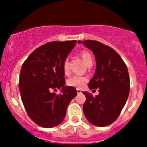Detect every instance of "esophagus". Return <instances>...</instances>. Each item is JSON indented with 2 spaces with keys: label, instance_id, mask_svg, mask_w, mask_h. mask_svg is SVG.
I'll return each mask as SVG.
<instances>
[{
  "label": "esophagus",
  "instance_id": "esophagus-1",
  "mask_svg": "<svg viewBox=\"0 0 147 147\" xmlns=\"http://www.w3.org/2000/svg\"><path fill=\"white\" fill-rule=\"evenodd\" d=\"M77 92H78V94H80V93H82V91H81L80 89H77Z\"/></svg>",
  "mask_w": 147,
  "mask_h": 147
}]
</instances>
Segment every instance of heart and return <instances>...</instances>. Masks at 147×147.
<instances>
[{"label": "heart", "instance_id": "b5f03b06", "mask_svg": "<svg viewBox=\"0 0 147 147\" xmlns=\"http://www.w3.org/2000/svg\"><path fill=\"white\" fill-rule=\"evenodd\" d=\"M80 55L82 58L84 60L86 65H88L90 62L92 61V57L91 54L89 53L88 51L86 50H83L80 53ZM63 72L65 75H67L69 72V63H68L67 59H65L63 62ZM88 81V78L85 76H82V75H74V76L71 77L70 78L67 80V84L68 86L74 87H78V88H81V87H84V84L87 82Z\"/></svg>", "mask_w": 147, "mask_h": 147}]
</instances>
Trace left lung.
<instances>
[{"mask_svg": "<svg viewBox=\"0 0 147 147\" xmlns=\"http://www.w3.org/2000/svg\"><path fill=\"white\" fill-rule=\"evenodd\" d=\"M82 44L92 51L96 60L95 73L88 87L90 90L99 88V94L95 97L83 92L86 97L83 112L91 124L106 127L117 119L128 98L130 90L128 69L112 47L91 40L82 41Z\"/></svg>", "mask_w": 147, "mask_h": 147, "instance_id": "left-lung-1", "label": "left lung"}]
</instances>
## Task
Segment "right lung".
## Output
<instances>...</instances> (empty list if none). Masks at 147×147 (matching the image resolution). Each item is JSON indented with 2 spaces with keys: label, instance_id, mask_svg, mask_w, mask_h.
<instances>
[{
  "label": "right lung",
  "instance_id": "1",
  "mask_svg": "<svg viewBox=\"0 0 147 147\" xmlns=\"http://www.w3.org/2000/svg\"><path fill=\"white\" fill-rule=\"evenodd\" d=\"M76 40L50 42L35 49L22 65L19 89L28 116L45 128L63 121L67 107L77 95L75 87L65 86L63 64ZM62 88L60 95L51 92Z\"/></svg>",
  "mask_w": 147,
  "mask_h": 147
}]
</instances>
